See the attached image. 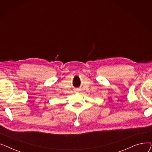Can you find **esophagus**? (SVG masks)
Returning <instances> with one entry per match:
<instances>
[{
  "instance_id": "1",
  "label": "esophagus",
  "mask_w": 152,
  "mask_h": 152,
  "mask_svg": "<svg viewBox=\"0 0 152 152\" xmlns=\"http://www.w3.org/2000/svg\"><path fill=\"white\" fill-rule=\"evenodd\" d=\"M75 92H78V91H79V90H78V89H75Z\"/></svg>"
}]
</instances>
